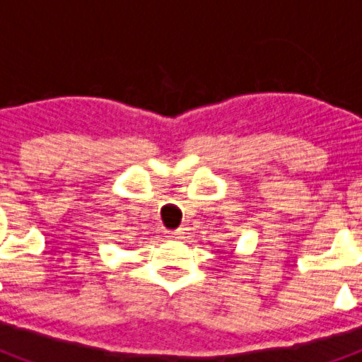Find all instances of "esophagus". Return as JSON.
I'll use <instances>...</instances> for the list:
<instances>
[{
    "instance_id": "obj_1",
    "label": "esophagus",
    "mask_w": 362,
    "mask_h": 362,
    "mask_svg": "<svg viewBox=\"0 0 362 362\" xmlns=\"http://www.w3.org/2000/svg\"><path fill=\"white\" fill-rule=\"evenodd\" d=\"M168 238L174 239V241H181V239L185 238V232L183 230H174V232L168 233Z\"/></svg>"
}]
</instances>
